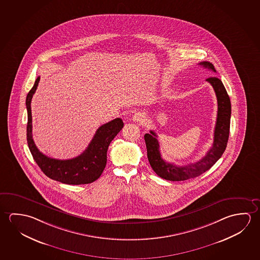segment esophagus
<instances>
[{
  "instance_id": "1",
  "label": "esophagus",
  "mask_w": 260,
  "mask_h": 260,
  "mask_svg": "<svg viewBox=\"0 0 260 260\" xmlns=\"http://www.w3.org/2000/svg\"><path fill=\"white\" fill-rule=\"evenodd\" d=\"M132 120L135 122H143L145 120V115L141 112H137L132 117Z\"/></svg>"
}]
</instances>
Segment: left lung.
<instances>
[{"mask_svg": "<svg viewBox=\"0 0 260 260\" xmlns=\"http://www.w3.org/2000/svg\"><path fill=\"white\" fill-rule=\"evenodd\" d=\"M199 65L212 70L216 73L212 63L202 61ZM206 81L212 85L217 100V115L212 147L199 161L185 166H176L172 163L165 161L159 151V144L157 135L153 131L144 135L145 143L147 147V155L149 164L155 173L162 179L171 181H183L196 178L198 176L209 171V169L221 157L224 153L229 136H230L231 103L230 97L223 85L222 81L217 77H209Z\"/></svg>", "mask_w": 260, "mask_h": 260, "instance_id": "obj_1", "label": "left lung"}]
</instances>
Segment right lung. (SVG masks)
I'll list each match as a JSON object with an SVG mask.
<instances>
[{"instance_id":"add662e5","label":"right lung","mask_w":260,"mask_h":260,"mask_svg":"<svg viewBox=\"0 0 260 260\" xmlns=\"http://www.w3.org/2000/svg\"><path fill=\"white\" fill-rule=\"evenodd\" d=\"M40 77L35 81L26 98L28 113L27 122V143L35 162L43 173L50 179L68 185L89 184L95 181L103 174L107 163V150L112 140L123 128V121L120 118L103 124L97 129L93 139L87 149L76 157L71 159H56L42 153L36 147L32 139L31 109L30 103L38 87Z\"/></svg>"}]
</instances>
